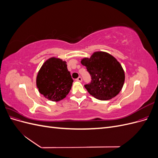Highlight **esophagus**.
<instances>
[{"label": "esophagus", "mask_w": 158, "mask_h": 158, "mask_svg": "<svg viewBox=\"0 0 158 158\" xmlns=\"http://www.w3.org/2000/svg\"><path fill=\"white\" fill-rule=\"evenodd\" d=\"M76 81H78V82H82V77H80V76H79V77H78V78L76 79Z\"/></svg>", "instance_id": "1"}]
</instances>
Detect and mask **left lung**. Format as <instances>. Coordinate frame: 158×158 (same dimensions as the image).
I'll return each instance as SVG.
<instances>
[{"label":"left lung","instance_id":"8db88e82","mask_svg":"<svg viewBox=\"0 0 158 158\" xmlns=\"http://www.w3.org/2000/svg\"><path fill=\"white\" fill-rule=\"evenodd\" d=\"M81 63L91 76L90 83L84 85L90 95L99 100L115 97L125 82V72L114 56L106 52H95L90 58H84Z\"/></svg>","mask_w":158,"mask_h":158}]
</instances>
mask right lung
Listing matches in <instances>:
<instances>
[{"label": "right lung", "instance_id": "right-lung-1", "mask_svg": "<svg viewBox=\"0 0 158 158\" xmlns=\"http://www.w3.org/2000/svg\"><path fill=\"white\" fill-rule=\"evenodd\" d=\"M73 82L66 62L55 57L45 62L36 79L40 93L52 102L64 99L69 93Z\"/></svg>", "mask_w": 158, "mask_h": 158}]
</instances>
